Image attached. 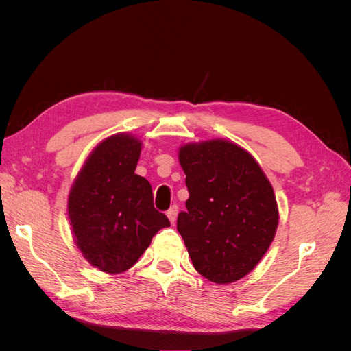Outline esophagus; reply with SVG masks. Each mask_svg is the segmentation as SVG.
<instances>
[{"mask_svg":"<svg viewBox=\"0 0 351 351\" xmlns=\"http://www.w3.org/2000/svg\"><path fill=\"white\" fill-rule=\"evenodd\" d=\"M177 214H178V206L177 205H173L171 208H169L168 210H167V217H168V219L173 222L174 224V221H176V218H177Z\"/></svg>","mask_w":351,"mask_h":351,"instance_id":"34e87169","label":"esophagus"}]
</instances>
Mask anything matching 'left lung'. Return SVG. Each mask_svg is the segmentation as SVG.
Listing matches in <instances>:
<instances>
[{"label": "left lung", "mask_w": 351, "mask_h": 351, "mask_svg": "<svg viewBox=\"0 0 351 351\" xmlns=\"http://www.w3.org/2000/svg\"><path fill=\"white\" fill-rule=\"evenodd\" d=\"M187 210L177 218L195 269L212 282L247 275L267 253L278 226L271 183L254 158L226 141L184 145Z\"/></svg>", "instance_id": "obj_1"}]
</instances>
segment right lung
Wrapping results in <instances>:
<instances>
[{
    "mask_svg": "<svg viewBox=\"0 0 351 351\" xmlns=\"http://www.w3.org/2000/svg\"><path fill=\"white\" fill-rule=\"evenodd\" d=\"M141 141L114 134L95 147L69 196V218L83 256L108 274L137 262L156 232L169 226L154 206L152 187L134 174Z\"/></svg>",
    "mask_w": 351,
    "mask_h": 351,
    "instance_id": "1",
    "label": "right lung"
}]
</instances>
